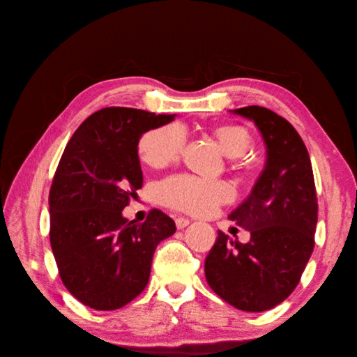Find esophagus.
I'll list each match as a JSON object with an SVG mask.
<instances>
[{"label": "esophagus", "instance_id": "34e87169", "mask_svg": "<svg viewBox=\"0 0 357 357\" xmlns=\"http://www.w3.org/2000/svg\"><path fill=\"white\" fill-rule=\"evenodd\" d=\"M174 223H176V228L178 229H184L185 226L190 223V220L189 218H184V217H178L176 220H174Z\"/></svg>", "mask_w": 357, "mask_h": 357}]
</instances>
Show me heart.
Returning a JSON list of instances; mask_svg holds the SVG:
<instances>
[{
  "label": "heart",
  "mask_w": 357,
  "mask_h": 357,
  "mask_svg": "<svg viewBox=\"0 0 357 357\" xmlns=\"http://www.w3.org/2000/svg\"><path fill=\"white\" fill-rule=\"evenodd\" d=\"M211 135L217 140L237 173L250 176L256 162L246 154L252 146V134L245 125L213 126ZM185 146V132L176 123L150 129L142 135L137 145L139 156L151 168H165L179 159ZM162 204L192 215H206L232 199V189L225 181L201 179L190 174H178L159 185Z\"/></svg>",
  "instance_id": "b5f03b06"
}]
</instances>
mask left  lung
Instances as JSON below:
<instances>
[{
	"label": "left lung",
	"mask_w": 357,
	"mask_h": 357,
	"mask_svg": "<svg viewBox=\"0 0 357 357\" xmlns=\"http://www.w3.org/2000/svg\"><path fill=\"white\" fill-rule=\"evenodd\" d=\"M236 114L256 123L267 146V164L250 197L229 218L250 231L251 241H229L225 232L206 257L207 284L246 312L278 306L295 290L310 255L319 215L307 148L290 123L267 107Z\"/></svg>",
	"instance_id": "left-lung-1"
}]
</instances>
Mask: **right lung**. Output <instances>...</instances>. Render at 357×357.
Returning a JSON list of instances; mask_svg holds the SVG:
<instances>
[{
  "mask_svg": "<svg viewBox=\"0 0 357 357\" xmlns=\"http://www.w3.org/2000/svg\"><path fill=\"white\" fill-rule=\"evenodd\" d=\"M174 115L105 107L81 123L63 150L50 189V242L63 286L86 306L120 309L142 294L160 241L176 231L151 209L144 223L121 211L144 184L142 134Z\"/></svg>",
  "mask_w": 357,
  "mask_h": 357,
  "instance_id": "obj_1",
  "label": "right lung"
}]
</instances>
